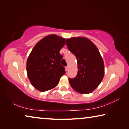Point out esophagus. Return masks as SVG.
<instances>
[{
	"label": "esophagus",
	"instance_id": "34e87169",
	"mask_svg": "<svg viewBox=\"0 0 129 129\" xmlns=\"http://www.w3.org/2000/svg\"><path fill=\"white\" fill-rule=\"evenodd\" d=\"M68 69H69V67L68 66H67L66 67H65V71H68Z\"/></svg>",
	"mask_w": 129,
	"mask_h": 129
}]
</instances>
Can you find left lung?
I'll return each instance as SVG.
<instances>
[{
    "label": "left lung",
    "instance_id": "1",
    "mask_svg": "<svg viewBox=\"0 0 129 129\" xmlns=\"http://www.w3.org/2000/svg\"><path fill=\"white\" fill-rule=\"evenodd\" d=\"M68 49L77 58L78 72L69 78L75 91L82 94L92 92L101 84L105 74L104 63L99 49L89 39L77 37L67 39Z\"/></svg>",
    "mask_w": 129,
    "mask_h": 129
}]
</instances>
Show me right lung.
Segmentation results:
<instances>
[{
	"mask_svg": "<svg viewBox=\"0 0 129 129\" xmlns=\"http://www.w3.org/2000/svg\"><path fill=\"white\" fill-rule=\"evenodd\" d=\"M65 39L56 35H49L35 45L27 61L28 77L34 88L45 91L57 85L65 73L61 64L62 56L60 51Z\"/></svg>",
	"mask_w": 129,
	"mask_h": 129,
	"instance_id": "obj_1",
	"label": "right lung"
}]
</instances>
